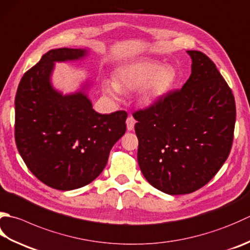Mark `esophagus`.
<instances>
[{
	"mask_svg": "<svg viewBox=\"0 0 250 250\" xmlns=\"http://www.w3.org/2000/svg\"><path fill=\"white\" fill-rule=\"evenodd\" d=\"M125 124H126V129H128V131H132V130L134 129L135 119L132 116H129L128 118H126V120H125Z\"/></svg>",
	"mask_w": 250,
	"mask_h": 250,
	"instance_id": "obj_1",
	"label": "esophagus"
}]
</instances>
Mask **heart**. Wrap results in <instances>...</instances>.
Listing matches in <instances>:
<instances>
[{
    "mask_svg": "<svg viewBox=\"0 0 250 250\" xmlns=\"http://www.w3.org/2000/svg\"><path fill=\"white\" fill-rule=\"evenodd\" d=\"M177 81L178 72L172 66L139 61L119 67L115 72V80H104L102 86L105 94L116 101L119 100L121 92L141 89V103L149 106L167 95Z\"/></svg>",
    "mask_w": 250,
    "mask_h": 250,
    "instance_id": "1",
    "label": "heart"
}]
</instances>
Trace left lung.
<instances>
[{
	"mask_svg": "<svg viewBox=\"0 0 250 250\" xmlns=\"http://www.w3.org/2000/svg\"><path fill=\"white\" fill-rule=\"evenodd\" d=\"M192 73L181 90L133 114L138 161L150 185L169 195L206 185L227 160L235 125V101L210 58L188 51Z\"/></svg>",
	"mask_w": 250,
	"mask_h": 250,
	"instance_id": "obj_1",
	"label": "left lung"
}]
</instances>
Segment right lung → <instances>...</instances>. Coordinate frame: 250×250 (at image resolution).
<instances>
[{"label": "right lung", "instance_id": "right-lung-1", "mask_svg": "<svg viewBox=\"0 0 250 250\" xmlns=\"http://www.w3.org/2000/svg\"><path fill=\"white\" fill-rule=\"evenodd\" d=\"M85 56V48L48 51L24 73L15 99L19 154L41 182L60 190L82 188L99 177L126 128L125 111L102 115L93 109L90 82L66 95L53 86L55 62Z\"/></svg>", "mask_w": 250, "mask_h": 250}]
</instances>
